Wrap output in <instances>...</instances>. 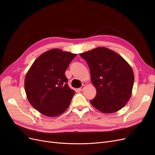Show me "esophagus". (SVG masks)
<instances>
[{
	"mask_svg": "<svg viewBox=\"0 0 155 155\" xmlns=\"http://www.w3.org/2000/svg\"><path fill=\"white\" fill-rule=\"evenodd\" d=\"M84 88H85V85H83L80 88H79L78 89V90L79 91H82Z\"/></svg>",
	"mask_w": 155,
	"mask_h": 155,
	"instance_id": "1",
	"label": "esophagus"
}]
</instances>
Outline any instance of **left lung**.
<instances>
[{
  "mask_svg": "<svg viewBox=\"0 0 155 155\" xmlns=\"http://www.w3.org/2000/svg\"><path fill=\"white\" fill-rule=\"evenodd\" d=\"M90 68L96 95L91 104L104 113L120 110L132 94L134 74L130 65L109 48L99 47L79 54Z\"/></svg>",
  "mask_w": 155,
  "mask_h": 155,
  "instance_id": "1",
  "label": "left lung"
}]
</instances>
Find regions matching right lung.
<instances>
[{
  "label": "right lung",
  "mask_w": 155,
  "mask_h": 155,
  "mask_svg": "<svg viewBox=\"0 0 155 155\" xmlns=\"http://www.w3.org/2000/svg\"><path fill=\"white\" fill-rule=\"evenodd\" d=\"M76 54L51 49L33 63L25 79L30 104L46 116H58L67 109L75 91L68 85L65 71Z\"/></svg>",
  "instance_id": "obj_1"
}]
</instances>
